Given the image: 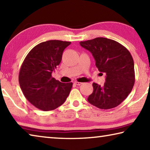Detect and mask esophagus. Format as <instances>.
Segmentation results:
<instances>
[{
  "label": "esophagus",
  "mask_w": 150,
  "mask_h": 150,
  "mask_svg": "<svg viewBox=\"0 0 150 150\" xmlns=\"http://www.w3.org/2000/svg\"><path fill=\"white\" fill-rule=\"evenodd\" d=\"M75 83V85H81L83 84V83H81V82H77V81H75V82L74 83Z\"/></svg>",
  "instance_id": "obj_1"
}]
</instances>
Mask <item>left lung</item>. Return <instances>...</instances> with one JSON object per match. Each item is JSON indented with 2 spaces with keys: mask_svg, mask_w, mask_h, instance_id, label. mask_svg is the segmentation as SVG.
<instances>
[{
  "mask_svg": "<svg viewBox=\"0 0 150 150\" xmlns=\"http://www.w3.org/2000/svg\"><path fill=\"white\" fill-rule=\"evenodd\" d=\"M92 54L100 74H106L103 86L93 83V92L87 100L100 109L115 108L123 102L132 90L135 72L132 56L120 43L105 38L81 42Z\"/></svg>",
  "mask_w": 150,
  "mask_h": 150,
  "instance_id": "left-lung-1",
  "label": "left lung"
}]
</instances>
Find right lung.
Instances as JSON below:
<instances>
[{
    "instance_id": "obj_1",
    "label": "right lung",
    "mask_w": 150,
    "mask_h": 150,
    "mask_svg": "<svg viewBox=\"0 0 150 150\" xmlns=\"http://www.w3.org/2000/svg\"><path fill=\"white\" fill-rule=\"evenodd\" d=\"M70 42L48 40L30 50L19 72V84L25 97L35 107L53 110L63 105L73 87L72 83H61L52 76L62 59Z\"/></svg>"
}]
</instances>
